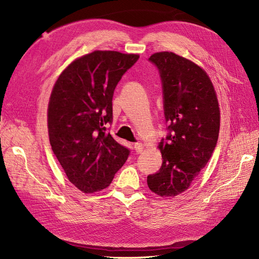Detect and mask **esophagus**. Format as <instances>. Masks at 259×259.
<instances>
[{"mask_svg": "<svg viewBox=\"0 0 259 259\" xmlns=\"http://www.w3.org/2000/svg\"><path fill=\"white\" fill-rule=\"evenodd\" d=\"M135 150L138 154L142 153L143 150H144V145L142 143H135Z\"/></svg>", "mask_w": 259, "mask_h": 259, "instance_id": "34e87169", "label": "esophagus"}]
</instances>
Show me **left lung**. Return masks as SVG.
<instances>
[{
    "mask_svg": "<svg viewBox=\"0 0 259 259\" xmlns=\"http://www.w3.org/2000/svg\"><path fill=\"white\" fill-rule=\"evenodd\" d=\"M150 61L160 73L169 134L157 146L162 164L147 177V186L161 197H174L190 188L211 157L220 109L215 88L201 66L172 52H157Z\"/></svg>",
    "mask_w": 259,
    "mask_h": 259,
    "instance_id": "8db88e82",
    "label": "left lung"
}]
</instances>
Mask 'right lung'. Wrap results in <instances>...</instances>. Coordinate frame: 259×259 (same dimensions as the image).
I'll return each mask as SVG.
<instances>
[{
  "instance_id": "obj_1",
  "label": "right lung",
  "mask_w": 259,
  "mask_h": 259,
  "mask_svg": "<svg viewBox=\"0 0 259 259\" xmlns=\"http://www.w3.org/2000/svg\"><path fill=\"white\" fill-rule=\"evenodd\" d=\"M139 54L94 51L72 61L52 89L49 138L68 180L83 193L107 188L129 150L106 132L114 90Z\"/></svg>"
}]
</instances>
